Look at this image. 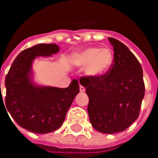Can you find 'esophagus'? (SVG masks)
<instances>
[{"instance_id":"obj_1","label":"esophagus","mask_w":158,"mask_h":158,"mask_svg":"<svg viewBox=\"0 0 158 158\" xmlns=\"http://www.w3.org/2000/svg\"><path fill=\"white\" fill-rule=\"evenodd\" d=\"M80 91L81 92H84L85 91V88L83 86H82V85H80Z\"/></svg>"}]
</instances>
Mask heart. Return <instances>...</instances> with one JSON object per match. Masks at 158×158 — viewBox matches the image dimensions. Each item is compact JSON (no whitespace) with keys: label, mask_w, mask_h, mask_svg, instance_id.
Instances as JSON below:
<instances>
[{"label":"heart","mask_w":158,"mask_h":158,"mask_svg":"<svg viewBox=\"0 0 158 158\" xmlns=\"http://www.w3.org/2000/svg\"><path fill=\"white\" fill-rule=\"evenodd\" d=\"M113 53L110 48L89 47L77 52L73 57L74 63L86 68V74L92 77H98L106 74L112 63Z\"/></svg>","instance_id":"obj_1"}]
</instances>
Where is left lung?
Listing matches in <instances>:
<instances>
[{"mask_svg":"<svg viewBox=\"0 0 158 158\" xmlns=\"http://www.w3.org/2000/svg\"><path fill=\"white\" fill-rule=\"evenodd\" d=\"M114 63L98 77H82L89 97L88 114L95 129L103 134L122 132L136 120L145 94L143 69L136 57L120 41L108 39Z\"/></svg>","mask_w":158,"mask_h":158,"instance_id":"8db88e82","label":"left lung"}]
</instances>
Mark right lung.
<instances>
[{"label":"right lung","mask_w":158,"mask_h":158,"mask_svg":"<svg viewBox=\"0 0 158 158\" xmlns=\"http://www.w3.org/2000/svg\"><path fill=\"white\" fill-rule=\"evenodd\" d=\"M59 51L56 44H39L23 50L15 59L5 79L6 109L21 127L33 133L47 134L60 128L79 93L76 79L68 88L34 82V60L51 57Z\"/></svg>","instance_id":"right-lung-1"}]
</instances>
